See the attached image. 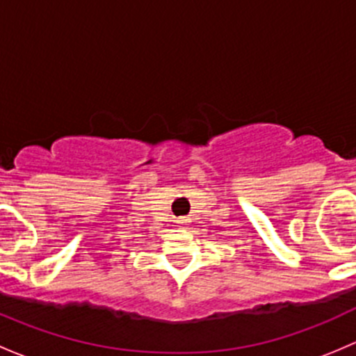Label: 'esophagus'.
<instances>
[{"mask_svg":"<svg viewBox=\"0 0 356 356\" xmlns=\"http://www.w3.org/2000/svg\"><path fill=\"white\" fill-rule=\"evenodd\" d=\"M186 222H188V220H186V218H181V220H179V224H182V225H184Z\"/></svg>","mask_w":356,"mask_h":356,"instance_id":"esophagus-1","label":"esophagus"}]
</instances>
